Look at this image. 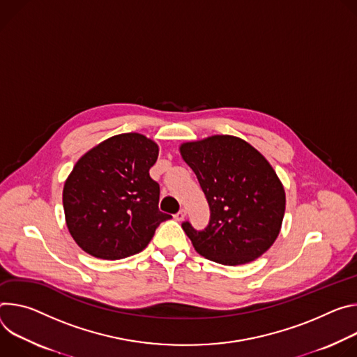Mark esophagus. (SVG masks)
<instances>
[{
    "instance_id": "34e87169",
    "label": "esophagus",
    "mask_w": 357,
    "mask_h": 357,
    "mask_svg": "<svg viewBox=\"0 0 357 357\" xmlns=\"http://www.w3.org/2000/svg\"><path fill=\"white\" fill-rule=\"evenodd\" d=\"M185 218V210H180L176 215H174V220L176 221H183Z\"/></svg>"
}]
</instances>
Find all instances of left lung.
I'll return each instance as SVG.
<instances>
[{
  "mask_svg": "<svg viewBox=\"0 0 357 357\" xmlns=\"http://www.w3.org/2000/svg\"><path fill=\"white\" fill-rule=\"evenodd\" d=\"M210 206L206 229H183L194 250L222 265H243L265 254L278 238L285 214V190L266 158L248 142L214 135L180 144Z\"/></svg>",
  "mask_w": 357,
  "mask_h": 357,
  "instance_id": "1",
  "label": "left lung"
}]
</instances>
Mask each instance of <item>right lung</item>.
<instances>
[{
  "label": "right lung",
  "mask_w": 357,
  "mask_h": 357,
  "mask_svg": "<svg viewBox=\"0 0 357 357\" xmlns=\"http://www.w3.org/2000/svg\"><path fill=\"white\" fill-rule=\"evenodd\" d=\"M158 146L140 133L112 136L86 151L65 180V221L75 243L100 259L143 251L160 222V187L149 170Z\"/></svg>",
  "instance_id": "1"
}]
</instances>
